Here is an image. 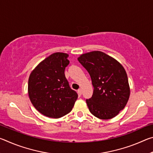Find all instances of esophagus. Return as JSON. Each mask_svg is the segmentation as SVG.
Here are the masks:
<instances>
[{
  "label": "esophagus",
  "mask_w": 153,
  "mask_h": 153,
  "mask_svg": "<svg viewBox=\"0 0 153 153\" xmlns=\"http://www.w3.org/2000/svg\"><path fill=\"white\" fill-rule=\"evenodd\" d=\"M77 92H78L79 94L80 95H81V94H82V90L81 88H79V89H78V90H77Z\"/></svg>",
  "instance_id": "34e87169"
}]
</instances>
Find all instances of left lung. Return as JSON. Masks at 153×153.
Returning <instances> with one entry per match:
<instances>
[{
    "label": "left lung",
    "instance_id": "left-lung-1",
    "mask_svg": "<svg viewBox=\"0 0 153 153\" xmlns=\"http://www.w3.org/2000/svg\"><path fill=\"white\" fill-rule=\"evenodd\" d=\"M77 59L89 73L94 87L92 97L86 99L90 113L101 120L115 117L126 107L130 93L123 66L100 51L83 54Z\"/></svg>",
    "mask_w": 153,
    "mask_h": 153
}]
</instances>
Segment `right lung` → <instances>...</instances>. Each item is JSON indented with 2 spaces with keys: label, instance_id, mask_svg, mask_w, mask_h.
Instances as JSON below:
<instances>
[{
  "label": "right lung",
  "instance_id": "add662e5",
  "mask_svg": "<svg viewBox=\"0 0 153 153\" xmlns=\"http://www.w3.org/2000/svg\"><path fill=\"white\" fill-rule=\"evenodd\" d=\"M68 55L55 53L33 69L28 80V94L36 110L51 118L69 113L76 101L77 93L69 86L65 69L69 63Z\"/></svg>",
  "mask_w": 153,
  "mask_h": 153
}]
</instances>
